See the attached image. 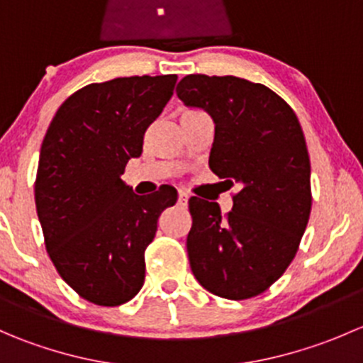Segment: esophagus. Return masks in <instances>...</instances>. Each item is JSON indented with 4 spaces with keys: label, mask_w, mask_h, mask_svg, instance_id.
<instances>
[{
    "label": "esophagus",
    "mask_w": 363,
    "mask_h": 363,
    "mask_svg": "<svg viewBox=\"0 0 363 363\" xmlns=\"http://www.w3.org/2000/svg\"><path fill=\"white\" fill-rule=\"evenodd\" d=\"M188 199H189L188 193L182 191V189H181V191H179V202H181L182 205H186V203H188Z\"/></svg>",
    "instance_id": "esophagus-1"
}]
</instances>
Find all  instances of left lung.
<instances>
[{
	"mask_svg": "<svg viewBox=\"0 0 363 363\" xmlns=\"http://www.w3.org/2000/svg\"><path fill=\"white\" fill-rule=\"evenodd\" d=\"M177 96L212 117L208 167L240 188L226 216L216 202L189 199L186 247L193 276L223 298H251L283 276L309 221L311 163L302 128L272 89L233 75H188Z\"/></svg>",
	"mask_w": 363,
	"mask_h": 363,
	"instance_id": "8db88e82",
	"label": "left lung"
}]
</instances>
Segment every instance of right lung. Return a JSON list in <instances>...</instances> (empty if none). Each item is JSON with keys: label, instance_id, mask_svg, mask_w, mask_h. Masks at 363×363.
<instances>
[{"label": "right lung", "instance_id": "add662e5", "mask_svg": "<svg viewBox=\"0 0 363 363\" xmlns=\"http://www.w3.org/2000/svg\"><path fill=\"white\" fill-rule=\"evenodd\" d=\"M175 82L177 75H144L89 84L57 108L43 138L35 203L47 252L96 306H121L140 291L145 247L161 212L177 202L172 186L140 196L121 179Z\"/></svg>", "mask_w": 363, "mask_h": 363}]
</instances>
